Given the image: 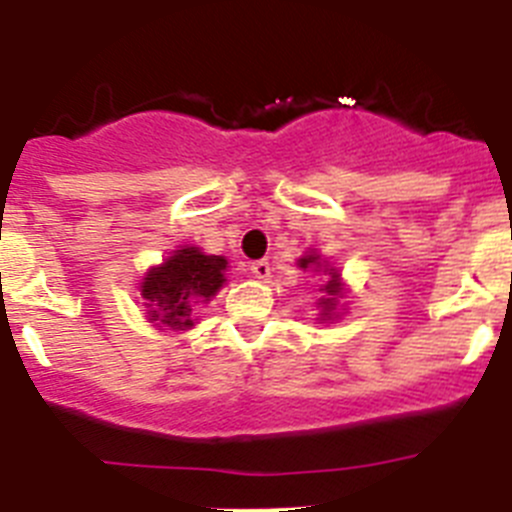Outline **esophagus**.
Segmentation results:
<instances>
[{
	"label": "esophagus",
	"instance_id": "1",
	"mask_svg": "<svg viewBox=\"0 0 512 512\" xmlns=\"http://www.w3.org/2000/svg\"><path fill=\"white\" fill-rule=\"evenodd\" d=\"M251 274L256 279H269L271 277V264L266 259L253 261V264H251Z\"/></svg>",
	"mask_w": 512,
	"mask_h": 512
}]
</instances>
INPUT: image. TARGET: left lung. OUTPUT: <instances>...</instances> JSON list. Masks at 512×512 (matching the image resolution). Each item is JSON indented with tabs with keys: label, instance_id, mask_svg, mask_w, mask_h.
Returning <instances> with one entry per match:
<instances>
[{
	"label": "left lung",
	"instance_id": "1",
	"mask_svg": "<svg viewBox=\"0 0 512 512\" xmlns=\"http://www.w3.org/2000/svg\"><path fill=\"white\" fill-rule=\"evenodd\" d=\"M297 266H300V269H305V271L307 269H320V256L315 251L307 253V256H302V259L297 261ZM325 274H328V282L323 284L325 297H320L318 305L323 307V310H320V318L330 320L333 315H336L338 300L343 297V284H341V274H338L336 269H325Z\"/></svg>",
	"mask_w": 512,
	"mask_h": 512
}]
</instances>
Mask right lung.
Wrapping results in <instances>:
<instances>
[{
  "label": "right lung",
  "instance_id": "1",
  "mask_svg": "<svg viewBox=\"0 0 512 512\" xmlns=\"http://www.w3.org/2000/svg\"><path fill=\"white\" fill-rule=\"evenodd\" d=\"M225 256H210L200 248L184 246L161 266L148 269L140 282V300L148 307V320L158 328H192L194 307L205 305L225 284Z\"/></svg>",
  "mask_w": 512,
  "mask_h": 512
}]
</instances>
